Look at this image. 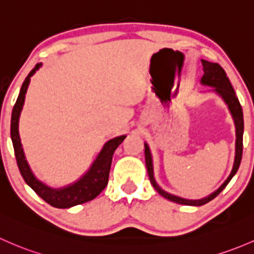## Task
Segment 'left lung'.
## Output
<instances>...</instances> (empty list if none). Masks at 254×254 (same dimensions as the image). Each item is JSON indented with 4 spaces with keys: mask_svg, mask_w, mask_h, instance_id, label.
<instances>
[{
    "mask_svg": "<svg viewBox=\"0 0 254 254\" xmlns=\"http://www.w3.org/2000/svg\"><path fill=\"white\" fill-rule=\"evenodd\" d=\"M202 65H203V76L201 78V84L204 85V86L213 87L212 91L220 96L221 100H223L224 102H225V105L228 106L229 112H230L231 117H233L234 119L235 132H236V141H235V158L233 169H231V173L229 174L228 179L221 184L220 188H219L218 190H215L210 194H208L207 197L201 199H186L183 198V197H179L175 196V194L169 193V192L163 190L161 186L157 184L156 179H154L153 159H152V154L151 151H149L148 145L145 142L146 167H147L149 181H151V184L153 185V188L156 189V191L158 192L161 196L164 197V198L169 199V201L172 202H175V203L197 205V207L208 203V202L212 201L213 198H215V197L225 189V186L228 185L229 181L233 179V176L236 174L242 158V140H244V113H242L241 105H240L239 102V98L236 97V93L234 91V87L233 85H231L230 80L226 76V73L224 71V69L221 68L218 63H210L208 62V61L202 60Z\"/></svg>",
    "mask_w": 254,
    "mask_h": 254,
    "instance_id": "8db88e82",
    "label": "left lung"
}]
</instances>
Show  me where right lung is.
I'll use <instances>...</instances> for the list:
<instances>
[{
  "label": "right lung",
  "instance_id": "obj_1",
  "mask_svg": "<svg viewBox=\"0 0 254 254\" xmlns=\"http://www.w3.org/2000/svg\"><path fill=\"white\" fill-rule=\"evenodd\" d=\"M41 63H37L35 68L29 73L24 80L23 85L17 98L12 112V119H10V138H12L13 147H14L15 159H17L18 168L24 181L33 189L34 191L44 199L45 202L56 208H70L76 204L85 203L91 199L96 198L101 193L108 184L109 170H111L112 158L113 153L120 143L127 137L125 135L117 136V137L111 138L109 141L103 145L102 149L96 157L91 167L89 168L86 173L74 181L73 184L63 186L60 189L50 188L49 185L42 183L41 180L36 178L33 173L31 168L29 167V163L26 161L25 154H24L23 146H21L20 136H19V117L23 109L24 101H25L26 90H28L29 84H30V78L39 70Z\"/></svg>",
  "mask_w": 254,
  "mask_h": 254
}]
</instances>
